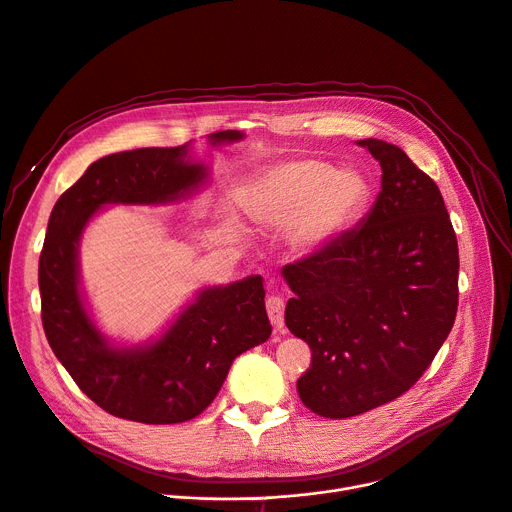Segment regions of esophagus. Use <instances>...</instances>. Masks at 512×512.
<instances>
[{
	"label": "esophagus",
	"mask_w": 512,
	"mask_h": 512,
	"mask_svg": "<svg viewBox=\"0 0 512 512\" xmlns=\"http://www.w3.org/2000/svg\"><path fill=\"white\" fill-rule=\"evenodd\" d=\"M267 308V316L271 320V324L275 329H282L284 324V300L280 296H269L265 302Z\"/></svg>",
	"instance_id": "1"
}]
</instances>
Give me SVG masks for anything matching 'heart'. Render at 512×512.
Returning a JSON list of instances; mask_svg holds the SVG:
<instances>
[{"label":"heart","instance_id":"obj_1","mask_svg":"<svg viewBox=\"0 0 512 512\" xmlns=\"http://www.w3.org/2000/svg\"><path fill=\"white\" fill-rule=\"evenodd\" d=\"M367 196L361 173L304 157L265 169L251 185L247 208L265 226L282 228L292 222V243L314 251L355 220Z\"/></svg>","mask_w":512,"mask_h":512}]
</instances>
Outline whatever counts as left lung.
<instances>
[{"label": "left lung", "mask_w": 512, "mask_h": 512, "mask_svg": "<svg viewBox=\"0 0 512 512\" xmlns=\"http://www.w3.org/2000/svg\"><path fill=\"white\" fill-rule=\"evenodd\" d=\"M382 167L367 216L282 273L290 333L312 351L296 388L312 412L349 418L408 392L457 314V237L437 183L378 138L357 141Z\"/></svg>", "instance_id": "1"}]
</instances>
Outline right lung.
Returning a JSON list of instances; mask_svg holds the SVG:
<instances>
[{"mask_svg":"<svg viewBox=\"0 0 512 512\" xmlns=\"http://www.w3.org/2000/svg\"><path fill=\"white\" fill-rule=\"evenodd\" d=\"M239 141V130L210 134ZM206 177L185 147L136 149L91 163L57 200L38 261L42 327L79 390L106 412L145 425H173L202 414L230 363L271 335L263 277L202 290L149 347L114 349L87 316L77 288L79 237L104 204H165Z\"/></svg>","mask_w":512,"mask_h":512,"instance_id":"right-lung-1","label":"right lung"}]
</instances>
